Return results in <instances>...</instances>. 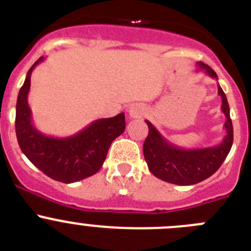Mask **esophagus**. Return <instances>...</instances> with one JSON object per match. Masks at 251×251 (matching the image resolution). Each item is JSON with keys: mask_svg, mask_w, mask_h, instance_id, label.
<instances>
[{"mask_svg": "<svg viewBox=\"0 0 251 251\" xmlns=\"http://www.w3.org/2000/svg\"><path fill=\"white\" fill-rule=\"evenodd\" d=\"M145 110L141 105H132V106L128 109V116L132 119H139L144 115Z\"/></svg>", "mask_w": 251, "mask_h": 251, "instance_id": "obj_1", "label": "esophagus"}]
</instances>
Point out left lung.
<instances>
[{"instance_id": "8db88e82", "label": "left lung", "mask_w": 251, "mask_h": 251, "mask_svg": "<svg viewBox=\"0 0 251 251\" xmlns=\"http://www.w3.org/2000/svg\"><path fill=\"white\" fill-rule=\"evenodd\" d=\"M197 72H203L218 80L217 73L202 62H197ZM218 94L222 98V111L226 115V136L219 145L204 149L186 150L168 141L149 120V135L144 142V156L152 175L168 183L191 186L200 183L217 172L228 156L233 145V124L228 100L218 84Z\"/></svg>"}]
</instances>
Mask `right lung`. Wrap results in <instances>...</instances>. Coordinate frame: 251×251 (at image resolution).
Instances as JSON below:
<instances>
[{
    "instance_id": "right-lung-1",
    "label": "right lung",
    "mask_w": 251,
    "mask_h": 251,
    "mask_svg": "<svg viewBox=\"0 0 251 251\" xmlns=\"http://www.w3.org/2000/svg\"><path fill=\"white\" fill-rule=\"evenodd\" d=\"M43 60L41 57L30 67L18 93L16 135L25 157L44 175L63 183H73L88 178L101 168L111 142L125 131V114L93 121L72 136L44 135L32 123L28 105L30 74Z\"/></svg>"
}]
</instances>
